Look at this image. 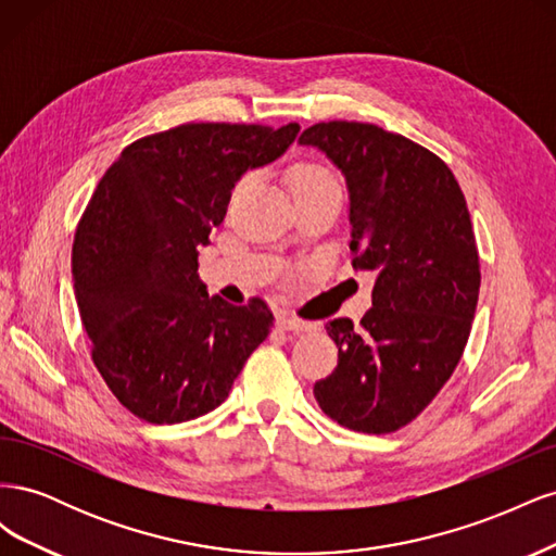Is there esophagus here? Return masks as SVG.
Segmentation results:
<instances>
[{
    "label": "esophagus",
    "mask_w": 556,
    "mask_h": 556,
    "mask_svg": "<svg viewBox=\"0 0 556 556\" xmlns=\"http://www.w3.org/2000/svg\"><path fill=\"white\" fill-rule=\"evenodd\" d=\"M278 327H282V329H288V331H308V329H313V325L311 323H306V319H301V317H294V315H278Z\"/></svg>",
    "instance_id": "esophagus-1"
}]
</instances>
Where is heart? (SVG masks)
I'll list each match as a JSON object with an SVG mask.
<instances>
[{
	"instance_id": "heart-1",
	"label": "heart",
	"mask_w": 556,
	"mask_h": 556,
	"mask_svg": "<svg viewBox=\"0 0 556 556\" xmlns=\"http://www.w3.org/2000/svg\"><path fill=\"white\" fill-rule=\"evenodd\" d=\"M245 178L243 182H248ZM292 185V194L296 192H311V190H325V188H339V180L327 169L325 164L319 162H301L292 169L290 176Z\"/></svg>"
}]
</instances>
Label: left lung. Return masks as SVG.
Segmentation results:
<instances>
[{
	"label": "left lung",
	"instance_id": "obj_1",
	"mask_svg": "<svg viewBox=\"0 0 556 556\" xmlns=\"http://www.w3.org/2000/svg\"><path fill=\"white\" fill-rule=\"evenodd\" d=\"M350 192L352 266L374 271V308L327 333L339 366L313 394L325 415L364 433H390L422 413L457 368L480 292V257L457 178L431 150L378 125L308 127Z\"/></svg>",
	"mask_w": 556,
	"mask_h": 556
}]
</instances>
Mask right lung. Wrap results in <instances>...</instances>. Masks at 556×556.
Returning a JSON list of instances; mask_svg holds the SVG:
<instances>
[{
	"instance_id": "add662e5",
	"label": "right lung",
	"mask_w": 556,
	"mask_h": 556,
	"mask_svg": "<svg viewBox=\"0 0 556 556\" xmlns=\"http://www.w3.org/2000/svg\"><path fill=\"white\" fill-rule=\"evenodd\" d=\"M299 129L178 125L129 143L99 180L74 237V294L97 371L139 419L211 413L271 331L262 299L208 296L197 257L237 180L278 160Z\"/></svg>"
}]
</instances>
